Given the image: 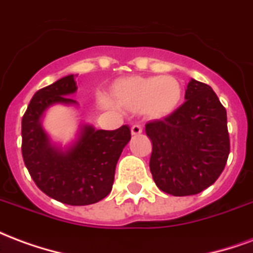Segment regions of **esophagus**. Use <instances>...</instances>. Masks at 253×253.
<instances>
[{
    "label": "esophagus",
    "instance_id": "obj_1",
    "mask_svg": "<svg viewBox=\"0 0 253 253\" xmlns=\"http://www.w3.org/2000/svg\"><path fill=\"white\" fill-rule=\"evenodd\" d=\"M141 132H142V127L139 126V125H134V126H131L132 135H139Z\"/></svg>",
    "mask_w": 253,
    "mask_h": 253
}]
</instances>
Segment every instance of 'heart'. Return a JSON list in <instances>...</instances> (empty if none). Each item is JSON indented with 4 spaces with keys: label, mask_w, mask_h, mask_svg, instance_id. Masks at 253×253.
<instances>
[{
    "label": "heart",
    "mask_w": 253,
    "mask_h": 253,
    "mask_svg": "<svg viewBox=\"0 0 253 253\" xmlns=\"http://www.w3.org/2000/svg\"><path fill=\"white\" fill-rule=\"evenodd\" d=\"M180 100V84L172 76H126L114 81L108 90L111 104L132 112L139 111L153 121L173 114Z\"/></svg>",
    "instance_id": "obj_1"
}]
</instances>
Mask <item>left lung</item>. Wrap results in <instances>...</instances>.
I'll list each match as a JSON object with an SVG mask.
<instances>
[{"instance_id": "left-lung-1", "label": "left lung", "mask_w": 253, "mask_h": 253, "mask_svg": "<svg viewBox=\"0 0 253 253\" xmlns=\"http://www.w3.org/2000/svg\"><path fill=\"white\" fill-rule=\"evenodd\" d=\"M184 99L173 114L145 126L153 145L149 167L154 183L173 196L211 186L230 152L226 110L211 86L191 80Z\"/></svg>"}]
</instances>
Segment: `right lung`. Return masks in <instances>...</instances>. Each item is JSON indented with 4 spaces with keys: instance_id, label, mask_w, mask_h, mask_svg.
<instances>
[{
    "instance_id": "obj_1",
    "label": "right lung",
    "mask_w": 253,
    "mask_h": 253,
    "mask_svg": "<svg viewBox=\"0 0 253 253\" xmlns=\"http://www.w3.org/2000/svg\"><path fill=\"white\" fill-rule=\"evenodd\" d=\"M76 90L70 74L34 94L21 121V153L31 177L46 195L70 206H85L111 192L116 163L131 131L126 125L116 130L85 125L72 146L52 145L42 127V116L52 104H77L69 97Z\"/></svg>"
}]
</instances>
